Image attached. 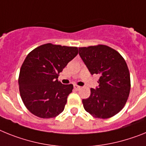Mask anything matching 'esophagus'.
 Masks as SVG:
<instances>
[{"mask_svg": "<svg viewBox=\"0 0 146 146\" xmlns=\"http://www.w3.org/2000/svg\"><path fill=\"white\" fill-rule=\"evenodd\" d=\"M73 87H74V89L76 90H79L81 89V87H79V86L78 85H76V84L73 85Z\"/></svg>", "mask_w": 146, "mask_h": 146, "instance_id": "obj_1", "label": "esophagus"}]
</instances>
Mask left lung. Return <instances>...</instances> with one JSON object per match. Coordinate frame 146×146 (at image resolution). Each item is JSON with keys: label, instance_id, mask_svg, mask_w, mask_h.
I'll list each match as a JSON object with an SVG mask.
<instances>
[{"label": "left lung", "instance_id": "obj_1", "mask_svg": "<svg viewBox=\"0 0 146 146\" xmlns=\"http://www.w3.org/2000/svg\"><path fill=\"white\" fill-rule=\"evenodd\" d=\"M79 56L91 75L99 76L98 86L82 100L84 108L93 117L109 118L123 108L129 96L130 74L118 52L104 45L78 48Z\"/></svg>", "mask_w": 146, "mask_h": 146}]
</instances>
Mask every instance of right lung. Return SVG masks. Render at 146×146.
Masks as SVG:
<instances>
[{
  "label": "right lung",
  "instance_id": "1",
  "mask_svg": "<svg viewBox=\"0 0 146 146\" xmlns=\"http://www.w3.org/2000/svg\"><path fill=\"white\" fill-rule=\"evenodd\" d=\"M78 53L76 47L48 43L28 54L20 68L18 83L21 98L33 115L51 118L62 112L73 85L62 84L58 76Z\"/></svg>",
  "mask_w": 146,
  "mask_h": 146
}]
</instances>
